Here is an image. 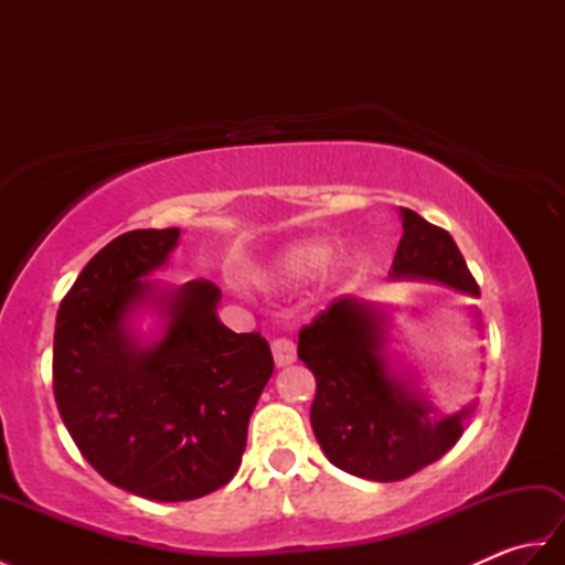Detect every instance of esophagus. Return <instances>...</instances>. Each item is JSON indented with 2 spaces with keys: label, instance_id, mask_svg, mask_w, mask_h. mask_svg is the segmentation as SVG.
<instances>
[{
  "label": "esophagus",
  "instance_id": "esophagus-1",
  "mask_svg": "<svg viewBox=\"0 0 565 565\" xmlns=\"http://www.w3.org/2000/svg\"><path fill=\"white\" fill-rule=\"evenodd\" d=\"M271 356H274V364L279 369L294 364V359H296L294 342L286 340V338H274L271 340Z\"/></svg>",
  "mask_w": 565,
  "mask_h": 565
}]
</instances>
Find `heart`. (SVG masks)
<instances>
[{
  "mask_svg": "<svg viewBox=\"0 0 565 565\" xmlns=\"http://www.w3.org/2000/svg\"><path fill=\"white\" fill-rule=\"evenodd\" d=\"M332 255L328 239L308 237L276 249L271 257L264 259L252 274L262 289H291L326 267Z\"/></svg>",
  "mask_w": 565,
  "mask_h": 565,
  "instance_id": "heart-1",
  "label": "heart"
}]
</instances>
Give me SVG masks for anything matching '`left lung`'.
Returning a JSON list of instances; mask_svg holds the SVG:
<instances>
[{"label": "left lung", "instance_id": "left-lung-1", "mask_svg": "<svg viewBox=\"0 0 565 565\" xmlns=\"http://www.w3.org/2000/svg\"><path fill=\"white\" fill-rule=\"evenodd\" d=\"M401 221L403 237L388 279L435 281L481 296L447 231L411 209H401ZM468 310L483 334L478 308ZM398 313L393 306L342 296L298 332V359L316 376L310 425L320 449L342 471L379 483L401 481L441 459L476 411V401L456 413L431 403L415 366L393 347Z\"/></svg>", "mask_w": 565, "mask_h": 565}]
</instances>
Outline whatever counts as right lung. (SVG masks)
I'll use <instances>...</instances> for the list:
<instances>
[{"mask_svg":"<svg viewBox=\"0 0 565 565\" xmlns=\"http://www.w3.org/2000/svg\"><path fill=\"white\" fill-rule=\"evenodd\" d=\"M179 239V227L111 239L60 303L53 342L55 403L77 449L111 486L158 502L231 481L274 371L267 340L221 322L218 286L152 279Z\"/></svg>","mask_w":565,"mask_h":565,"instance_id":"right-lung-1","label":"right lung"}]
</instances>
